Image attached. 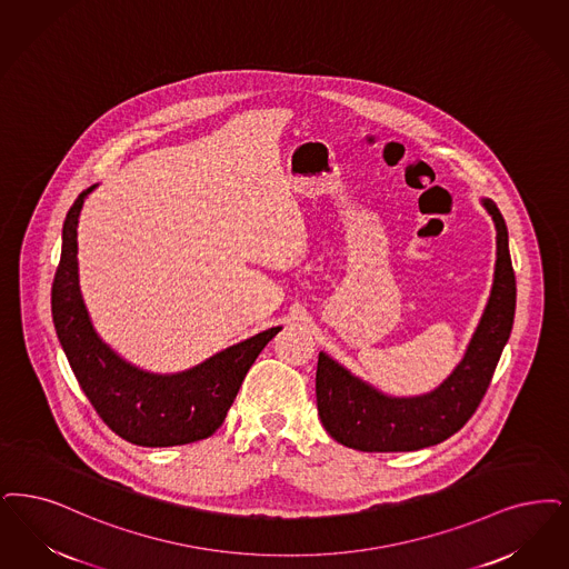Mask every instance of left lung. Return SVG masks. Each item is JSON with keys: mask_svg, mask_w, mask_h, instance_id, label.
<instances>
[{"mask_svg": "<svg viewBox=\"0 0 569 569\" xmlns=\"http://www.w3.org/2000/svg\"><path fill=\"white\" fill-rule=\"evenodd\" d=\"M482 204L498 230V260L491 296L463 360L430 393L391 398L319 353L318 415L337 442L366 453L417 451L447 440L475 415L510 339L517 307L508 228L498 204L491 199H482Z\"/></svg>", "mask_w": 569, "mask_h": 569, "instance_id": "8db88e82", "label": "left lung"}]
</instances>
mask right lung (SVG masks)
Here are the masks:
<instances>
[{"label": "right lung", "mask_w": 569, "mask_h": 569, "mask_svg": "<svg viewBox=\"0 0 569 569\" xmlns=\"http://www.w3.org/2000/svg\"><path fill=\"white\" fill-rule=\"evenodd\" d=\"M92 190L94 186L80 192L68 211L61 260L50 292L54 330L69 366L92 409L120 438L139 447L203 440L224 423L248 370L281 328L237 342L178 375H154L124 362L97 337L78 286L76 228Z\"/></svg>", "instance_id": "right-lung-1"}]
</instances>
